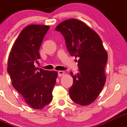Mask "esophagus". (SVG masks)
Returning a JSON list of instances; mask_svg holds the SVG:
<instances>
[{
  "label": "esophagus",
  "mask_w": 127,
  "mask_h": 127,
  "mask_svg": "<svg viewBox=\"0 0 127 127\" xmlns=\"http://www.w3.org/2000/svg\"><path fill=\"white\" fill-rule=\"evenodd\" d=\"M58 72V76L59 77H62V75L65 74V72H64V71H59Z\"/></svg>",
  "instance_id": "esophagus-1"
}]
</instances>
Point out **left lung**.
<instances>
[{"mask_svg":"<svg viewBox=\"0 0 127 127\" xmlns=\"http://www.w3.org/2000/svg\"><path fill=\"white\" fill-rule=\"evenodd\" d=\"M65 39L71 56L79 58V72L73 74V84L69 89L72 101L81 106L93 102L106 82L105 66L107 53L99 35L86 24L77 19H69L57 26Z\"/></svg>","mask_w":127,"mask_h":127,"instance_id":"1","label":"left lung"}]
</instances>
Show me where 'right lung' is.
<instances>
[{"label": "right lung", "mask_w": 127, "mask_h": 127, "mask_svg": "<svg viewBox=\"0 0 127 127\" xmlns=\"http://www.w3.org/2000/svg\"><path fill=\"white\" fill-rule=\"evenodd\" d=\"M50 26L31 25L23 29L9 53L8 73L12 86L34 109H42L52 100L58 72L36 68L41 43Z\"/></svg>", "instance_id": "obj_1"}]
</instances>
